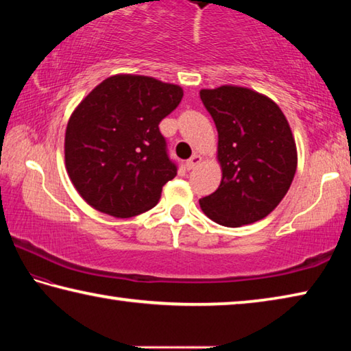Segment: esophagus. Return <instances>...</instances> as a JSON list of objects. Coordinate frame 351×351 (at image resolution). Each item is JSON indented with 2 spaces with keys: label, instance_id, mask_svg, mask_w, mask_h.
Segmentation results:
<instances>
[{
  "label": "esophagus",
  "instance_id": "34e87169",
  "mask_svg": "<svg viewBox=\"0 0 351 351\" xmlns=\"http://www.w3.org/2000/svg\"><path fill=\"white\" fill-rule=\"evenodd\" d=\"M199 162H201V156H199V154H193L192 158L187 159V161H186V167H187V170H193Z\"/></svg>",
  "mask_w": 351,
  "mask_h": 351
}]
</instances>
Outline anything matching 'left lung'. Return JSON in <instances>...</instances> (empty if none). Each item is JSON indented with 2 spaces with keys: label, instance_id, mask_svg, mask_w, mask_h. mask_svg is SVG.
Segmentation results:
<instances>
[{
  "label": "left lung",
  "instance_id": "1",
  "mask_svg": "<svg viewBox=\"0 0 351 351\" xmlns=\"http://www.w3.org/2000/svg\"><path fill=\"white\" fill-rule=\"evenodd\" d=\"M215 122L219 187L199 206L213 221L240 228L265 218L287 195L297 169L295 142L287 117L269 97L224 85L201 90Z\"/></svg>",
  "mask_w": 351,
  "mask_h": 351
}]
</instances>
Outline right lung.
Listing matches in <instances>:
<instances>
[{
	"instance_id": "right-lung-1",
	"label": "right lung",
	"mask_w": 351,
	"mask_h": 351,
	"mask_svg": "<svg viewBox=\"0 0 351 351\" xmlns=\"http://www.w3.org/2000/svg\"><path fill=\"white\" fill-rule=\"evenodd\" d=\"M182 88L145 75L108 77L82 100L64 134V162L80 197L108 215L130 218L158 204L176 176L159 122Z\"/></svg>"
}]
</instances>
